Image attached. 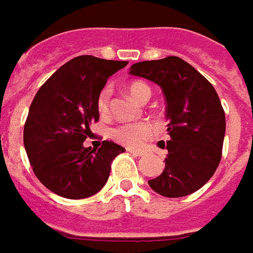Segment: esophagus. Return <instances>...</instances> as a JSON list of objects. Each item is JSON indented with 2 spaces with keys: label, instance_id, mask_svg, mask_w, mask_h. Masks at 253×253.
<instances>
[{
  "label": "esophagus",
  "instance_id": "1",
  "mask_svg": "<svg viewBox=\"0 0 253 253\" xmlns=\"http://www.w3.org/2000/svg\"><path fill=\"white\" fill-rule=\"evenodd\" d=\"M128 151L130 154L136 155V156H144V155L147 154L145 151H137V149H128Z\"/></svg>",
  "mask_w": 253,
  "mask_h": 253
}]
</instances>
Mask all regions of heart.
Masks as SVG:
<instances>
[{
    "instance_id": "1",
    "label": "heart",
    "mask_w": 253,
    "mask_h": 253,
    "mask_svg": "<svg viewBox=\"0 0 253 253\" xmlns=\"http://www.w3.org/2000/svg\"><path fill=\"white\" fill-rule=\"evenodd\" d=\"M129 94L137 99L139 102L144 101V98L151 97V88L144 82L140 81H134L128 86ZM109 108H110V88L105 87L102 91L99 93L98 98H97V109H98L99 114L109 113ZM156 133V128L154 124L151 123H130V124H123L112 129V137L114 141H117L119 144L126 145V147H140L144 144L147 140H149L154 134Z\"/></svg>"
}]
</instances>
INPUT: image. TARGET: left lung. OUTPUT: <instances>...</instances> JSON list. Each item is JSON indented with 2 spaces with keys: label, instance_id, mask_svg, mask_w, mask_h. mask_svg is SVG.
I'll use <instances>...</instances> for the list:
<instances>
[{
  "label": "left lung",
  "instance_id": "left-lung-1",
  "mask_svg": "<svg viewBox=\"0 0 253 253\" xmlns=\"http://www.w3.org/2000/svg\"><path fill=\"white\" fill-rule=\"evenodd\" d=\"M129 74L159 84L169 121L171 140L163 143L169 151L166 167L148 185L169 198L193 194L220 165L225 113L217 91L202 74L178 56L134 63Z\"/></svg>",
  "mask_w": 253,
  "mask_h": 253
}]
</instances>
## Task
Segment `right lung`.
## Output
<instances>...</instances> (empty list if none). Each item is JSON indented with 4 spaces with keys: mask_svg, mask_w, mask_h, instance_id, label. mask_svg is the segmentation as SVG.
Instances as JSON below:
<instances>
[{
    "mask_svg": "<svg viewBox=\"0 0 253 253\" xmlns=\"http://www.w3.org/2000/svg\"><path fill=\"white\" fill-rule=\"evenodd\" d=\"M128 62L82 55L63 64L39 88L24 126V147L38 179L55 194L82 200L106 183L121 145L105 140L84 147L98 121L97 98L109 77Z\"/></svg>",
    "mask_w": 253,
    "mask_h": 253,
    "instance_id": "right-lung-1",
    "label": "right lung"
}]
</instances>
